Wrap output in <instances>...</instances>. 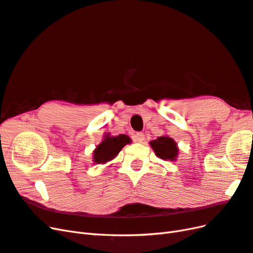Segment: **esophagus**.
Returning <instances> with one entry per match:
<instances>
[{
  "instance_id": "obj_1",
  "label": "esophagus",
  "mask_w": 253,
  "mask_h": 253,
  "mask_svg": "<svg viewBox=\"0 0 253 253\" xmlns=\"http://www.w3.org/2000/svg\"><path fill=\"white\" fill-rule=\"evenodd\" d=\"M132 139H133L134 142H138V143H141V142L144 141V134L142 133V132H137V133L133 134Z\"/></svg>"
}]
</instances>
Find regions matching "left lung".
Listing matches in <instances>:
<instances>
[{"mask_svg":"<svg viewBox=\"0 0 253 253\" xmlns=\"http://www.w3.org/2000/svg\"><path fill=\"white\" fill-rule=\"evenodd\" d=\"M151 146L157 156L165 160H175L178 154L176 143L169 137H159L156 140L151 141Z\"/></svg>","mask_w":253,"mask_h":253,"instance_id":"1","label":"left lung"}]
</instances>
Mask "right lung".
Masks as SVG:
<instances>
[{"label":"right lung","instance_id":"right-lung-1","mask_svg":"<svg viewBox=\"0 0 253 253\" xmlns=\"http://www.w3.org/2000/svg\"><path fill=\"white\" fill-rule=\"evenodd\" d=\"M127 143H130V139L126 134H120L116 137H110L107 134L105 140L94 152V161L96 164H106L107 161L113 159Z\"/></svg>","mask_w":253,"mask_h":253}]
</instances>
